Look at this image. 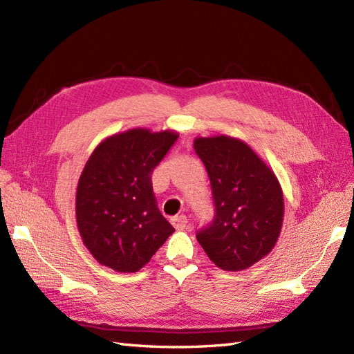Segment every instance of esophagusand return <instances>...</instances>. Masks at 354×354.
I'll return each instance as SVG.
<instances>
[{"mask_svg":"<svg viewBox=\"0 0 354 354\" xmlns=\"http://www.w3.org/2000/svg\"><path fill=\"white\" fill-rule=\"evenodd\" d=\"M171 223H173V226L177 229V230H181V229H185V227H187V217L186 216H183V214H181V216H176V217H173L171 218Z\"/></svg>","mask_w":354,"mask_h":354,"instance_id":"1","label":"esophagus"}]
</instances>
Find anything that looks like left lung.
Masks as SVG:
<instances>
[{
    "label": "left lung",
    "instance_id": "left-lung-1",
    "mask_svg": "<svg viewBox=\"0 0 354 354\" xmlns=\"http://www.w3.org/2000/svg\"><path fill=\"white\" fill-rule=\"evenodd\" d=\"M207 168L216 217L196 239L221 270L241 272L269 255L282 230L283 192L274 171L241 138L196 137Z\"/></svg>",
    "mask_w": 354,
    "mask_h": 354
}]
</instances>
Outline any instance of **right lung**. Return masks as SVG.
<instances>
[{
	"label": "right lung",
	"instance_id": "1",
	"mask_svg": "<svg viewBox=\"0 0 354 354\" xmlns=\"http://www.w3.org/2000/svg\"><path fill=\"white\" fill-rule=\"evenodd\" d=\"M177 137L174 130L130 128L106 137L85 162L75 216L85 248L102 266L136 273L174 233L151 177Z\"/></svg>",
	"mask_w": 354,
	"mask_h": 354
}]
</instances>
